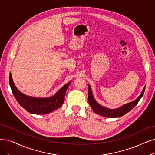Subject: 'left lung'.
<instances>
[{"instance_id": "1", "label": "left lung", "mask_w": 155, "mask_h": 155, "mask_svg": "<svg viewBox=\"0 0 155 155\" xmlns=\"http://www.w3.org/2000/svg\"><path fill=\"white\" fill-rule=\"evenodd\" d=\"M144 91H145V87L144 88L143 90H142L140 96L134 101L127 104L118 109H110L102 107L95 101V100L94 98V96H93L90 86V85H88V103L90 104V106H91V109H93V110H94L95 113L99 115L107 117H121L123 115H125L127 113H128L130 110H131L136 106V105L138 104L141 97L143 96Z\"/></svg>"}]
</instances>
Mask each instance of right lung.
Segmentation results:
<instances>
[{"label": "right lung", "instance_id": "add662e5", "mask_svg": "<svg viewBox=\"0 0 155 155\" xmlns=\"http://www.w3.org/2000/svg\"><path fill=\"white\" fill-rule=\"evenodd\" d=\"M71 82L65 84L53 97L49 98H33L23 94L15 86L11 74H9V84L12 92L21 106L28 112L35 114H45L58 109L64 102L66 91Z\"/></svg>", "mask_w": 155, "mask_h": 155}]
</instances>
